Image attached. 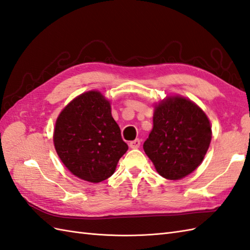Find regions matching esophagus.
<instances>
[{"mask_svg": "<svg viewBox=\"0 0 250 250\" xmlns=\"http://www.w3.org/2000/svg\"><path fill=\"white\" fill-rule=\"evenodd\" d=\"M129 146L131 149H137L141 146V141L139 139H135V141H132L129 143Z\"/></svg>", "mask_w": 250, "mask_h": 250, "instance_id": "1", "label": "esophagus"}]
</instances>
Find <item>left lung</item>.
<instances>
[{
  "label": "left lung",
  "instance_id": "1",
  "mask_svg": "<svg viewBox=\"0 0 250 250\" xmlns=\"http://www.w3.org/2000/svg\"><path fill=\"white\" fill-rule=\"evenodd\" d=\"M153 126L144 150L160 176L181 180L202 163L212 139L210 119L200 106L180 95L153 104Z\"/></svg>",
  "mask_w": 250,
  "mask_h": 250
}]
</instances>
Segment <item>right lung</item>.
Instances as JSON below:
<instances>
[{
    "instance_id": "right-lung-1",
    "label": "right lung",
    "mask_w": 250,
    "mask_h": 250,
    "mask_svg": "<svg viewBox=\"0 0 250 250\" xmlns=\"http://www.w3.org/2000/svg\"><path fill=\"white\" fill-rule=\"evenodd\" d=\"M53 143L67 169L90 183L111 177L127 150L112 116L111 101L99 90L83 92L62 109Z\"/></svg>"
}]
</instances>
